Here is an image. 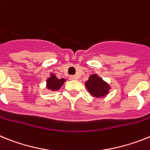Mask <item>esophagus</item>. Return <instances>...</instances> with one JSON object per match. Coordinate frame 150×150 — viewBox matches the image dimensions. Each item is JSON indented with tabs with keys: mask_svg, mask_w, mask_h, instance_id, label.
<instances>
[{
	"mask_svg": "<svg viewBox=\"0 0 150 150\" xmlns=\"http://www.w3.org/2000/svg\"><path fill=\"white\" fill-rule=\"evenodd\" d=\"M69 79L70 80H75V79H76V77L75 75H70Z\"/></svg>",
	"mask_w": 150,
	"mask_h": 150,
	"instance_id": "obj_1",
	"label": "esophagus"
}]
</instances>
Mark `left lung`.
<instances>
[{"label":"left lung","instance_id":"obj_1","mask_svg":"<svg viewBox=\"0 0 150 150\" xmlns=\"http://www.w3.org/2000/svg\"><path fill=\"white\" fill-rule=\"evenodd\" d=\"M85 88L90 94L96 98H100L108 95L112 88L109 84L97 74L90 75L88 80L85 81Z\"/></svg>","mask_w":150,"mask_h":150}]
</instances>
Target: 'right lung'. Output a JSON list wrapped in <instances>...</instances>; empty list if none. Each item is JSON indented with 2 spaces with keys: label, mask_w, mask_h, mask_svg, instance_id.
<instances>
[{
  "label": "right lung",
  "mask_w": 150,
  "mask_h": 150,
  "mask_svg": "<svg viewBox=\"0 0 150 150\" xmlns=\"http://www.w3.org/2000/svg\"><path fill=\"white\" fill-rule=\"evenodd\" d=\"M66 81V79H59L52 72L46 80V88L47 90L53 91H53H57L62 88V86L64 84Z\"/></svg>",
  "instance_id": "obj_1"
}]
</instances>
